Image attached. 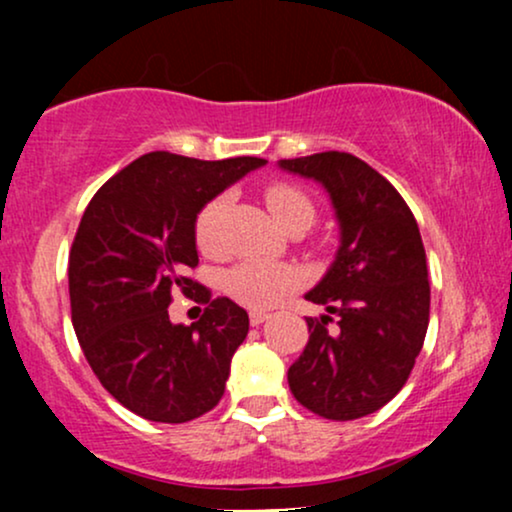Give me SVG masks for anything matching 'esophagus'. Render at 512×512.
Returning <instances> with one entry per match:
<instances>
[{
	"label": "esophagus",
	"instance_id": "obj_1",
	"mask_svg": "<svg viewBox=\"0 0 512 512\" xmlns=\"http://www.w3.org/2000/svg\"><path fill=\"white\" fill-rule=\"evenodd\" d=\"M267 317H269L267 313H257V310H255V313H250V325H252V327H260L262 322L267 320Z\"/></svg>",
	"mask_w": 512,
	"mask_h": 512
}]
</instances>
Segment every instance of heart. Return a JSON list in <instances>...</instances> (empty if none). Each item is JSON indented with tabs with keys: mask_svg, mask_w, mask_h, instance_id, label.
Here are the masks:
<instances>
[{
	"mask_svg": "<svg viewBox=\"0 0 512 512\" xmlns=\"http://www.w3.org/2000/svg\"><path fill=\"white\" fill-rule=\"evenodd\" d=\"M264 202L274 219L289 231H303L315 221V202L303 187L293 182H272L264 187ZM228 197H211L195 219L197 248L209 257H219L226 252L223 243V214H226ZM298 284L296 269L289 264L267 260H245L228 269L223 276V289L233 301L252 310H264L289 293Z\"/></svg>",
	"mask_w": 512,
	"mask_h": 512,
	"instance_id": "1",
	"label": "heart"
}]
</instances>
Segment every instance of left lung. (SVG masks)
<instances>
[{
	"instance_id": "obj_1",
	"label": "left lung",
	"mask_w": 512,
	"mask_h": 512,
	"mask_svg": "<svg viewBox=\"0 0 512 512\" xmlns=\"http://www.w3.org/2000/svg\"><path fill=\"white\" fill-rule=\"evenodd\" d=\"M279 166L322 182L342 228L330 272L305 293L330 315L305 317L310 339L289 387L322 419H361L402 390L424 346L431 286L419 226L390 180L361 158L322 151Z\"/></svg>"
}]
</instances>
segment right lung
I'll return each mask as SVG.
<instances>
[{
  "instance_id": "obj_1",
  "label": "right lung",
  "mask_w": 512,
  "mask_h": 512,
  "mask_svg": "<svg viewBox=\"0 0 512 512\" xmlns=\"http://www.w3.org/2000/svg\"><path fill=\"white\" fill-rule=\"evenodd\" d=\"M264 163L151 151L105 182L81 216L69 250L76 339L105 390L142 419L185 424L223 397L250 317L187 274L199 264L195 219ZM175 292L205 305L197 323L169 322Z\"/></svg>"
}]
</instances>
